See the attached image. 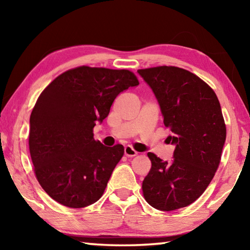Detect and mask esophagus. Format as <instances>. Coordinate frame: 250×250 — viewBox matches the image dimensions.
<instances>
[{"instance_id": "obj_1", "label": "esophagus", "mask_w": 250, "mask_h": 250, "mask_svg": "<svg viewBox=\"0 0 250 250\" xmlns=\"http://www.w3.org/2000/svg\"><path fill=\"white\" fill-rule=\"evenodd\" d=\"M125 155L128 156V158H132V156L137 155V151H135L132 146H126L125 147Z\"/></svg>"}]
</instances>
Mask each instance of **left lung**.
<instances>
[{
    "instance_id": "left-lung-1",
    "label": "left lung",
    "mask_w": 250,
    "mask_h": 250,
    "mask_svg": "<svg viewBox=\"0 0 250 250\" xmlns=\"http://www.w3.org/2000/svg\"><path fill=\"white\" fill-rule=\"evenodd\" d=\"M153 90L175 146L171 162L149 152L151 170L142 182L146 201L160 210L188 206L204 193L222 158L226 125L214 90L191 71L175 66L139 69Z\"/></svg>"
}]
</instances>
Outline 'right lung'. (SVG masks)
Listing matches in <instances>:
<instances>
[{
  "label": "right lung",
  "instance_id": "obj_1",
  "mask_svg": "<svg viewBox=\"0 0 250 250\" xmlns=\"http://www.w3.org/2000/svg\"><path fill=\"white\" fill-rule=\"evenodd\" d=\"M139 84L128 69L80 66L55 78L29 118L28 146L39 183L59 204L82 208L103 196L124 146L94 139L121 91Z\"/></svg>",
  "mask_w": 250,
  "mask_h": 250
}]
</instances>
